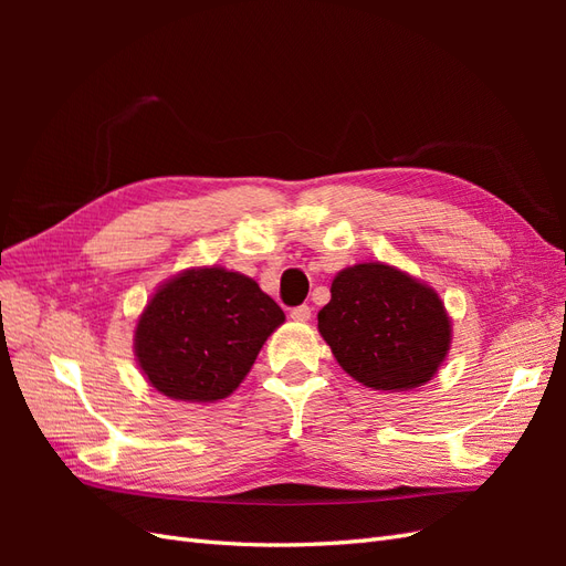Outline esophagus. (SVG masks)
<instances>
[{"mask_svg":"<svg viewBox=\"0 0 566 566\" xmlns=\"http://www.w3.org/2000/svg\"><path fill=\"white\" fill-rule=\"evenodd\" d=\"M290 318H293V321H300V323L310 321V318H312V306H310V304L293 306V310H290Z\"/></svg>","mask_w":566,"mask_h":566,"instance_id":"obj_1","label":"esophagus"}]
</instances>
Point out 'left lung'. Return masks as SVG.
Here are the masks:
<instances>
[{"label": "left lung", "instance_id": "left-lung-1", "mask_svg": "<svg viewBox=\"0 0 566 566\" xmlns=\"http://www.w3.org/2000/svg\"><path fill=\"white\" fill-rule=\"evenodd\" d=\"M318 331L354 380L382 391L432 380L451 345V321L434 290L380 262L337 273Z\"/></svg>", "mask_w": 566, "mask_h": 566}]
</instances>
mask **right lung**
Masks as SVG:
<instances>
[{
  "instance_id": "obj_1",
  "label": "right lung",
  "mask_w": 566,
  "mask_h": 566,
  "mask_svg": "<svg viewBox=\"0 0 566 566\" xmlns=\"http://www.w3.org/2000/svg\"><path fill=\"white\" fill-rule=\"evenodd\" d=\"M283 321L281 306L243 273L188 269L153 295L134 349L148 382L165 397L208 403L243 382Z\"/></svg>"
}]
</instances>
